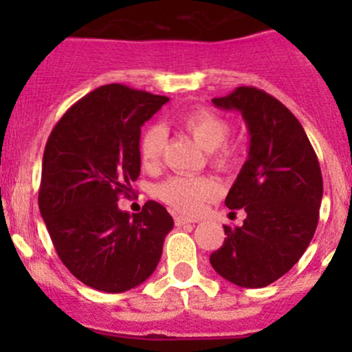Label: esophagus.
Returning a JSON list of instances; mask_svg holds the SVG:
<instances>
[{
    "instance_id": "esophagus-1",
    "label": "esophagus",
    "mask_w": 352,
    "mask_h": 352,
    "mask_svg": "<svg viewBox=\"0 0 352 352\" xmlns=\"http://www.w3.org/2000/svg\"><path fill=\"white\" fill-rule=\"evenodd\" d=\"M197 221H199V219H196V218H187V216H182V214L175 216V225L177 226L190 225V223H197Z\"/></svg>"
}]
</instances>
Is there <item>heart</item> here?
I'll list each match as a JSON object with an SVG mask.
<instances>
[{"mask_svg": "<svg viewBox=\"0 0 352 352\" xmlns=\"http://www.w3.org/2000/svg\"><path fill=\"white\" fill-rule=\"evenodd\" d=\"M177 124L186 129L194 140L211 151V160L218 166H230L235 160V151L223 144L230 134V122L212 110L199 107L177 116ZM165 148V129L162 126H150L141 133L138 151L143 166L151 168L160 162ZM219 186L209 177L173 175L156 187V196L175 211L196 214L206 202L218 194Z\"/></svg>", "mask_w": 352, "mask_h": 352, "instance_id": "obj_1", "label": "heart"}]
</instances>
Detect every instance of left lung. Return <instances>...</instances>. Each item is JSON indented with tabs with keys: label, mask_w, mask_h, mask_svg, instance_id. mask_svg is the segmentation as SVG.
<instances>
[{
	"label": "left lung",
	"mask_w": 352,
	"mask_h": 352,
	"mask_svg": "<svg viewBox=\"0 0 352 352\" xmlns=\"http://www.w3.org/2000/svg\"><path fill=\"white\" fill-rule=\"evenodd\" d=\"M212 104L242 113L250 148L225 199L226 208L243 209L247 218L242 226L225 225V242L209 262L233 285L269 286L314 239L324 194L320 165L300 120L264 90L239 87Z\"/></svg>",
	"instance_id": "left-lung-1"
}]
</instances>
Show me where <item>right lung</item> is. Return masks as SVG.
Segmentation results:
<instances>
[{
	"label": "right lung",
	"mask_w": 352,
	"mask_h": 352,
	"mask_svg": "<svg viewBox=\"0 0 352 352\" xmlns=\"http://www.w3.org/2000/svg\"><path fill=\"white\" fill-rule=\"evenodd\" d=\"M168 100L104 85L67 109L45 144L38 209L63 264L94 289L122 293L146 281L173 228L160 202L133 216L117 206L140 177L141 126Z\"/></svg>",
	"instance_id": "right-lung-1"
}]
</instances>
